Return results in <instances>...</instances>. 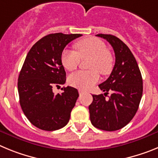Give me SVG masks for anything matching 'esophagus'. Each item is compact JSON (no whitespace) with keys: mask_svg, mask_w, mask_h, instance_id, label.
Wrapping results in <instances>:
<instances>
[{"mask_svg":"<svg viewBox=\"0 0 158 158\" xmlns=\"http://www.w3.org/2000/svg\"><path fill=\"white\" fill-rule=\"evenodd\" d=\"M78 92H79V94H80V95L83 94V93H85V92H84V91H82V90H79V91H78Z\"/></svg>","mask_w":158,"mask_h":158,"instance_id":"obj_1","label":"esophagus"}]
</instances>
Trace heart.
<instances>
[{
	"instance_id": "1",
	"label": "heart",
	"mask_w": 158,
	"mask_h": 158,
	"mask_svg": "<svg viewBox=\"0 0 158 158\" xmlns=\"http://www.w3.org/2000/svg\"><path fill=\"white\" fill-rule=\"evenodd\" d=\"M76 52L64 50L61 62L67 70L73 71L77 68L81 58L90 57L89 71H79L69 77V83L73 87L87 90L99 81L100 75H107L112 69L113 56L107 50L104 42L98 38L89 37L81 40L74 44Z\"/></svg>"
}]
</instances>
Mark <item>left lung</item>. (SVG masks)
I'll use <instances>...</instances> for the list:
<instances>
[{
    "label": "left lung",
    "instance_id": "obj_1",
    "mask_svg": "<svg viewBox=\"0 0 158 158\" xmlns=\"http://www.w3.org/2000/svg\"><path fill=\"white\" fill-rule=\"evenodd\" d=\"M113 47L115 63L109 77L99 85L104 95L111 92L107 100L103 94L93 95L89 105L90 120L95 127L114 131L124 127L139 109L142 96V77L136 59L127 46L116 36L98 34Z\"/></svg>",
    "mask_w": 158,
    "mask_h": 158
}]
</instances>
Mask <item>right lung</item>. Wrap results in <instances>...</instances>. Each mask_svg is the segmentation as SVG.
Returning <instances> with one entry per match:
<instances>
[{"label":"right lung","instance_id":"obj_1","mask_svg":"<svg viewBox=\"0 0 158 158\" xmlns=\"http://www.w3.org/2000/svg\"><path fill=\"white\" fill-rule=\"evenodd\" d=\"M81 34L62 33L44 36L33 45L25 58L18 78L19 104L34 126L52 131L65 127L79 94L67 86L63 93L54 94L52 88L65 83L61 55L65 46Z\"/></svg>","mask_w":158,"mask_h":158}]
</instances>
